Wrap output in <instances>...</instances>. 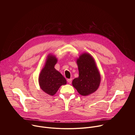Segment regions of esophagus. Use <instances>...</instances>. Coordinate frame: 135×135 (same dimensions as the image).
I'll return each instance as SVG.
<instances>
[{
	"label": "esophagus",
	"mask_w": 135,
	"mask_h": 135,
	"mask_svg": "<svg viewBox=\"0 0 135 135\" xmlns=\"http://www.w3.org/2000/svg\"><path fill=\"white\" fill-rule=\"evenodd\" d=\"M71 81H72V79H68L67 80V81H68L69 84H71Z\"/></svg>",
	"instance_id": "obj_1"
}]
</instances>
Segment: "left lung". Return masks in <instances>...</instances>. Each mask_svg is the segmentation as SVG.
Returning <instances> with one entry per match:
<instances>
[{
  "mask_svg": "<svg viewBox=\"0 0 135 135\" xmlns=\"http://www.w3.org/2000/svg\"><path fill=\"white\" fill-rule=\"evenodd\" d=\"M79 76L72 82L73 86L82 95H90L98 89L101 76L92 56L88 53L81 54L77 59Z\"/></svg>",
  "mask_w": 135,
  "mask_h": 135,
  "instance_id": "1",
  "label": "left lung"
}]
</instances>
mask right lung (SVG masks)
I'll return each instance as SVG.
<instances>
[{"instance_id":"add662e5","label":"right lung","mask_w":135,"mask_h":135,"mask_svg":"<svg viewBox=\"0 0 135 135\" xmlns=\"http://www.w3.org/2000/svg\"><path fill=\"white\" fill-rule=\"evenodd\" d=\"M57 61L55 55L49 54L38 78L41 89L50 95H54L61 85L67 84L65 78L54 68Z\"/></svg>"}]
</instances>
